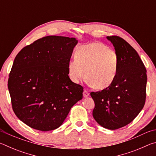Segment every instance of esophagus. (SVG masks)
<instances>
[{
	"instance_id": "esophagus-1",
	"label": "esophagus",
	"mask_w": 156,
	"mask_h": 156,
	"mask_svg": "<svg viewBox=\"0 0 156 156\" xmlns=\"http://www.w3.org/2000/svg\"><path fill=\"white\" fill-rule=\"evenodd\" d=\"M89 96V92L87 91V90H84V91H83V96L84 98H86V97H88Z\"/></svg>"
}]
</instances>
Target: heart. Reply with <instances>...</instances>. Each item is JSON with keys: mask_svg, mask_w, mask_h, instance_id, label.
I'll return each instance as SVG.
<instances>
[{"mask_svg": "<svg viewBox=\"0 0 156 156\" xmlns=\"http://www.w3.org/2000/svg\"><path fill=\"white\" fill-rule=\"evenodd\" d=\"M75 59L68 62V74L74 83L87 78L89 85L106 89L115 80L119 67V56L114 49L101 43L84 44L76 49Z\"/></svg>", "mask_w": 156, "mask_h": 156, "instance_id": "b5f03b06", "label": "heart"}]
</instances>
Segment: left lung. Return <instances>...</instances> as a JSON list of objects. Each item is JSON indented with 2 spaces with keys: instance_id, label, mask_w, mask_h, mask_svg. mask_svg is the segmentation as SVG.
<instances>
[{
  "instance_id": "left-lung-1",
  "label": "left lung",
  "mask_w": 156,
  "mask_h": 156,
  "mask_svg": "<svg viewBox=\"0 0 156 156\" xmlns=\"http://www.w3.org/2000/svg\"><path fill=\"white\" fill-rule=\"evenodd\" d=\"M119 56L115 80L103 90L91 92L93 117L102 127L115 130L132 122L146 100L147 70L137 51L123 38L107 36Z\"/></svg>"
}]
</instances>
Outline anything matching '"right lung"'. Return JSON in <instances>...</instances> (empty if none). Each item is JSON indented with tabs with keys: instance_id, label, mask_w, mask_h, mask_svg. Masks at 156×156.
I'll list each match as a JSON object with an SVG mask.
<instances>
[{
	"instance_id": "right-lung-1",
	"label": "right lung",
	"mask_w": 156,
	"mask_h": 156,
	"mask_svg": "<svg viewBox=\"0 0 156 156\" xmlns=\"http://www.w3.org/2000/svg\"><path fill=\"white\" fill-rule=\"evenodd\" d=\"M77 43L75 38L48 36L25 47L16 56L8 79L12 109L31 128L43 131L58 128L83 98V87L68 76V62Z\"/></svg>"
}]
</instances>
